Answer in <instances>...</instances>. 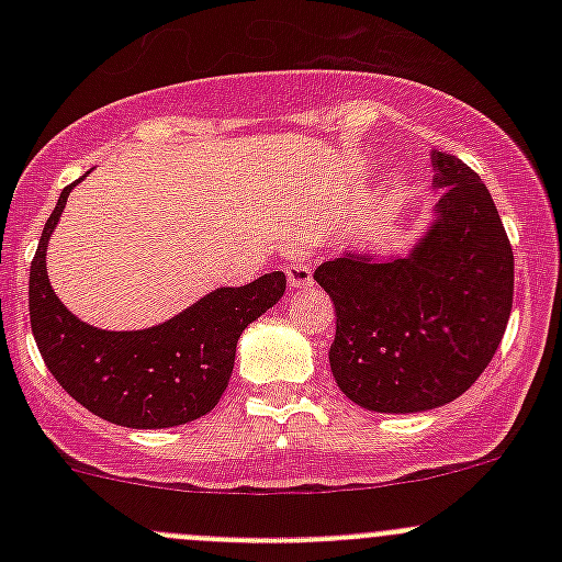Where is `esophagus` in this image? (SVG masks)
I'll return each mask as SVG.
<instances>
[{
  "label": "esophagus",
  "instance_id": "obj_1",
  "mask_svg": "<svg viewBox=\"0 0 562 562\" xmlns=\"http://www.w3.org/2000/svg\"><path fill=\"white\" fill-rule=\"evenodd\" d=\"M307 255L310 249L304 245H291L285 252V274H288V285L293 288V291H302V288H310L313 285V269H310L307 263Z\"/></svg>",
  "mask_w": 562,
  "mask_h": 562
}]
</instances>
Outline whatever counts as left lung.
<instances>
[{
  "label": "left lung",
  "mask_w": 562,
  "mask_h": 562,
  "mask_svg": "<svg viewBox=\"0 0 562 562\" xmlns=\"http://www.w3.org/2000/svg\"><path fill=\"white\" fill-rule=\"evenodd\" d=\"M432 157L438 203L405 255L345 249L315 269L331 296L328 364L339 391L375 413H424L464 394L512 315L514 252L484 181Z\"/></svg>",
  "instance_id": "1"
}]
</instances>
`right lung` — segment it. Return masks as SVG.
Instances as JSON below:
<instances>
[{"label": "right lung", "instance_id": "obj_1", "mask_svg": "<svg viewBox=\"0 0 562 562\" xmlns=\"http://www.w3.org/2000/svg\"><path fill=\"white\" fill-rule=\"evenodd\" d=\"M76 184L61 190L30 269L32 334L45 367L72 400L119 427L166 429L206 416L228 386L241 331L280 302L285 274L271 271L249 285L214 288L149 328L108 331L83 323L56 296L45 266Z\"/></svg>", "mask_w": 562, "mask_h": 562}]
</instances>
